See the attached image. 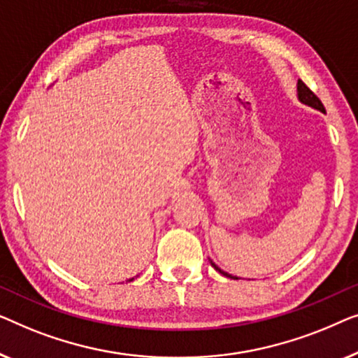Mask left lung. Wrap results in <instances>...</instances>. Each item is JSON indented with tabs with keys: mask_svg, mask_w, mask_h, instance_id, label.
<instances>
[{
	"mask_svg": "<svg viewBox=\"0 0 358 358\" xmlns=\"http://www.w3.org/2000/svg\"><path fill=\"white\" fill-rule=\"evenodd\" d=\"M296 94H299V100L301 103H305V105H308V107H311V108H316V110H320V112H326L324 110V105L321 103V100L316 97V95L311 92V90L306 87V84L303 83V80H300L299 79V83H296ZM210 264H213V268L215 269V271H219L220 274H224L225 278H230V279H238V278H235V275H231V274H229V273H225V271H222L219 268V266H215L213 261H210Z\"/></svg>",
	"mask_w": 358,
	"mask_h": 358,
	"instance_id": "left-lung-1",
	"label": "left lung"
}]
</instances>
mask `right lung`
Wrapping results in <instances>:
<instances>
[{"label": "right lung", "mask_w": 358, "mask_h": 358, "mask_svg": "<svg viewBox=\"0 0 358 358\" xmlns=\"http://www.w3.org/2000/svg\"><path fill=\"white\" fill-rule=\"evenodd\" d=\"M129 280H133V279H129Z\"/></svg>", "instance_id": "add662e5"}]
</instances>
